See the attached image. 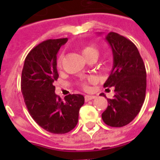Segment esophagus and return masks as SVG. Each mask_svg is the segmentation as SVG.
I'll use <instances>...</instances> for the list:
<instances>
[{"mask_svg":"<svg viewBox=\"0 0 160 160\" xmlns=\"http://www.w3.org/2000/svg\"><path fill=\"white\" fill-rule=\"evenodd\" d=\"M95 96H94V95H85V100L87 102V101H89V100H93V99H95Z\"/></svg>","mask_w":160,"mask_h":160,"instance_id":"esophagus-1","label":"esophagus"}]
</instances>
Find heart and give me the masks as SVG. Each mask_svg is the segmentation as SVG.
Instances as JSON below:
<instances>
[{
    "mask_svg": "<svg viewBox=\"0 0 160 160\" xmlns=\"http://www.w3.org/2000/svg\"><path fill=\"white\" fill-rule=\"evenodd\" d=\"M81 53H82L83 56L87 60H89L90 59H92V58H96L97 59L100 55V49L98 48L97 46H84L82 49H81ZM61 57H60L58 59V65L60 67L61 65ZM81 86L83 88H87L86 86V84L85 82H81Z\"/></svg>",
    "mask_w": 160,
    "mask_h": 160,
    "instance_id": "b5f03b06",
    "label": "heart"
}]
</instances>
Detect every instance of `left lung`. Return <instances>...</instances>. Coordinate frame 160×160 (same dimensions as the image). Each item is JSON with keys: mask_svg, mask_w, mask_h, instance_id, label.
Segmentation results:
<instances>
[{"mask_svg": "<svg viewBox=\"0 0 160 160\" xmlns=\"http://www.w3.org/2000/svg\"><path fill=\"white\" fill-rule=\"evenodd\" d=\"M106 41L112 49L114 65L104 87L114 86V95L113 99H107L108 106L102 119L109 126L123 127L136 117L144 104L146 70L138 49L129 39L109 32Z\"/></svg>", "mask_w": 160, "mask_h": 160, "instance_id": "obj_1", "label": "left lung"}]
</instances>
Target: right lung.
Segmentation results:
<instances>
[{
    "label": "right lung",
    "instance_id": "right-lung-1",
    "mask_svg": "<svg viewBox=\"0 0 160 160\" xmlns=\"http://www.w3.org/2000/svg\"><path fill=\"white\" fill-rule=\"evenodd\" d=\"M67 38L50 39L34 47L26 56L21 73V87L29 114L37 124L52 134L72 130L85 103L81 95H69L62 100L55 93L57 80L56 54Z\"/></svg>",
    "mask_w": 160,
    "mask_h": 160
}]
</instances>
